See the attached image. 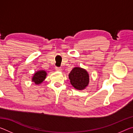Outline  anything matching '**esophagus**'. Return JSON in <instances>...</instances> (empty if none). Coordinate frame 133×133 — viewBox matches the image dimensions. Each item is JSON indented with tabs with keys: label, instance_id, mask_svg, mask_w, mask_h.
Segmentation results:
<instances>
[{
	"label": "esophagus",
	"instance_id": "1",
	"mask_svg": "<svg viewBox=\"0 0 133 133\" xmlns=\"http://www.w3.org/2000/svg\"><path fill=\"white\" fill-rule=\"evenodd\" d=\"M55 69H56V71H62V69L61 67H56Z\"/></svg>",
	"mask_w": 133,
	"mask_h": 133
}]
</instances>
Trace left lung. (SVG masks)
<instances>
[{"label":"left lung","instance_id":"obj_1","mask_svg":"<svg viewBox=\"0 0 133 133\" xmlns=\"http://www.w3.org/2000/svg\"><path fill=\"white\" fill-rule=\"evenodd\" d=\"M71 85L77 90L84 89L89 84V76L86 70L80 67H75L69 75Z\"/></svg>","mask_w":133,"mask_h":133}]
</instances>
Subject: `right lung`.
<instances>
[{
    "instance_id": "right-lung-1",
    "label": "right lung",
    "mask_w": 133,
    "mask_h": 133,
    "mask_svg": "<svg viewBox=\"0 0 133 133\" xmlns=\"http://www.w3.org/2000/svg\"><path fill=\"white\" fill-rule=\"evenodd\" d=\"M46 72L44 70L38 71L33 76L32 81L35 83V84H39L42 83L45 79L46 76Z\"/></svg>"
}]
</instances>
